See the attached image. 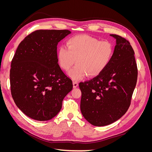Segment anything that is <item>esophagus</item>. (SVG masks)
<instances>
[{
    "mask_svg": "<svg viewBox=\"0 0 152 152\" xmlns=\"http://www.w3.org/2000/svg\"><path fill=\"white\" fill-rule=\"evenodd\" d=\"M73 87L75 88V87H78V86H79V83H78V82L74 81V82H73Z\"/></svg>",
    "mask_w": 152,
    "mask_h": 152,
    "instance_id": "obj_1",
    "label": "esophagus"
}]
</instances>
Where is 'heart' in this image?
Masks as SVG:
<instances>
[{
	"label": "heart",
	"mask_w": 152,
	"mask_h": 152,
	"mask_svg": "<svg viewBox=\"0 0 152 152\" xmlns=\"http://www.w3.org/2000/svg\"><path fill=\"white\" fill-rule=\"evenodd\" d=\"M66 47L61 45L57 50V60L63 70L68 71L72 79L79 80L87 75L89 77L102 73L111 61L113 47L108 41H99L87 35L73 36L66 41Z\"/></svg>",
	"instance_id": "b5f03b06"
}]
</instances>
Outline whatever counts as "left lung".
I'll list each match as a JSON object with an SVG mask.
<instances>
[{"mask_svg":"<svg viewBox=\"0 0 152 152\" xmlns=\"http://www.w3.org/2000/svg\"><path fill=\"white\" fill-rule=\"evenodd\" d=\"M110 35L117 44L110 64L98 76L79 84L81 112L95 126L109 125L126 113L137 82V64L130 42L120 35Z\"/></svg>","mask_w":152,"mask_h":152,"instance_id":"1","label":"left lung"}]
</instances>
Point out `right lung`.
Returning a JSON list of instances; mask_svg holds the SVG:
<instances>
[{
	"label": "right lung",
	"mask_w": 152,
	"mask_h": 152,
	"mask_svg": "<svg viewBox=\"0 0 152 152\" xmlns=\"http://www.w3.org/2000/svg\"><path fill=\"white\" fill-rule=\"evenodd\" d=\"M70 33L68 30H35L21 41L14 55L10 70L12 97L32 119L53 118L72 90V80L57 60V45Z\"/></svg>",
	"instance_id": "1"
}]
</instances>
